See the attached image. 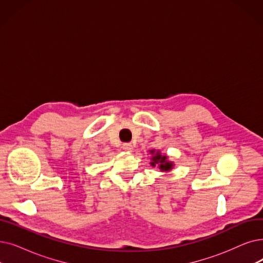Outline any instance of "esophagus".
<instances>
[{
    "instance_id": "esophagus-1",
    "label": "esophagus",
    "mask_w": 263,
    "mask_h": 263,
    "mask_svg": "<svg viewBox=\"0 0 263 263\" xmlns=\"http://www.w3.org/2000/svg\"><path fill=\"white\" fill-rule=\"evenodd\" d=\"M122 149H123L124 152H132L133 146H132V144H130V143H125V144L122 145Z\"/></svg>"
}]
</instances>
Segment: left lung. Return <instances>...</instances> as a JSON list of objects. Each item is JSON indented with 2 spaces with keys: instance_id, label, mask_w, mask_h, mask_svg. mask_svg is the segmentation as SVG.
I'll return each mask as SVG.
<instances>
[{
  "instance_id": "1",
  "label": "left lung",
  "mask_w": 263,
  "mask_h": 263,
  "mask_svg": "<svg viewBox=\"0 0 263 263\" xmlns=\"http://www.w3.org/2000/svg\"><path fill=\"white\" fill-rule=\"evenodd\" d=\"M151 165L152 166H158V168L161 171V172H170L174 167V162L171 161L168 159V156L162 154L160 151L151 149Z\"/></svg>"
}]
</instances>
